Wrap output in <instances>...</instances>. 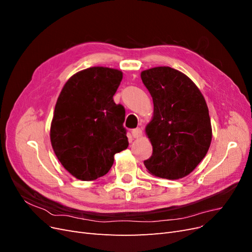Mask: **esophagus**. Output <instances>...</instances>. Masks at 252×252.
Instances as JSON below:
<instances>
[{
    "label": "esophagus",
    "mask_w": 252,
    "mask_h": 252,
    "mask_svg": "<svg viewBox=\"0 0 252 252\" xmlns=\"http://www.w3.org/2000/svg\"><path fill=\"white\" fill-rule=\"evenodd\" d=\"M131 133H132V136L134 139H139V138H141L142 136V129L141 128H135V129H133V130L131 131Z\"/></svg>",
    "instance_id": "esophagus-1"
}]
</instances>
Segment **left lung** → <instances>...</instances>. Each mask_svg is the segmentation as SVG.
<instances>
[{"label":"left lung","instance_id":"obj_1","mask_svg":"<svg viewBox=\"0 0 252 252\" xmlns=\"http://www.w3.org/2000/svg\"><path fill=\"white\" fill-rule=\"evenodd\" d=\"M141 79L154 101V117L146 126L152 156L144 165L158 178H184L200 164L210 146L207 104L195 84L171 67L144 70Z\"/></svg>","mask_w":252,"mask_h":252}]
</instances>
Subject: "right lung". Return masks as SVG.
Returning <instances> with one entry per match:
<instances>
[{
  "mask_svg": "<svg viewBox=\"0 0 252 252\" xmlns=\"http://www.w3.org/2000/svg\"><path fill=\"white\" fill-rule=\"evenodd\" d=\"M122 79L118 69L90 67L73 74L61 91L50 141L59 161L74 178L103 177L114 155L128 147L125 109L113 101Z\"/></svg>",
  "mask_w": 252,
  "mask_h": 252,
  "instance_id": "add662e5",
  "label": "right lung"
}]
</instances>
